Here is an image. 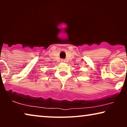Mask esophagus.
<instances>
[{
  "instance_id": "obj_1",
  "label": "esophagus",
  "mask_w": 127,
  "mask_h": 127,
  "mask_svg": "<svg viewBox=\"0 0 127 127\" xmlns=\"http://www.w3.org/2000/svg\"><path fill=\"white\" fill-rule=\"evenodd\" d=\"M62 62H64V60H62Z\"/></svg>"
}]
</instances>
